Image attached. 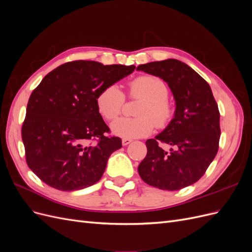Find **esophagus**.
Instances as JSON below:
<instances>
[{"mask_svg":"<svg viewBox=\"0 0 252 252\" xmlns=\"http://www.w3.org/2000/svg\"><path fill=\"white\" fill-rule=\"evenodd\" d=\"M131 139H122V144H123V146H126V145L130 144Z\"/></svg>","mask_w":252,"mask_h":252,"instance_id":"1","label":"esophagus"}]
</instances>
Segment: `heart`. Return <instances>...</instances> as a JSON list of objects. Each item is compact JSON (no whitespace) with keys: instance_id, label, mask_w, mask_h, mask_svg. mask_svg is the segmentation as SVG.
Segmentation results:
<instances>
[{"instance_id":"heart-1","label":"heart","mask_w":252,"mask_h":252,"mask_svg":"<svg viewBox=\"0 0 252 252\" xmlns=\"http://www.w3.org/2000/svg\"><path fill=\"white\" fill-rule=\"evenodd\" d=\"M130 95L144 100L136 112L138 118H123L114 122L112 132L122 139H135L149 135L155 126L165 128L173 119L174 112L168 102L167 83L155 75H139L128 84ZM125 95L116 84L104 88L96 96L97 110L108 121L117 119L123 109Z\"/></svg>"}]
</instances>
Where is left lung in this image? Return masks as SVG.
Instances as JSON below:
<instances>
[{
    "instance_id": "obj_1",
    "label": "left lung",
    "mask_w": 252,
    "mask_h": 252,
    "mask_svg": "<svg viewBox=\"0 0 252 252\" xmlns=\"http://www.w3.org/2000/svg\"><path fill=\"white\" fill-rule=\"evenodd\" d=\"M136 70L163 79L175 100L169 125L146 141L147 155L138 167L140 177L146 184L169 191L193 185L219 150L220 112L209 84L175 59L142 64ZM158 140L170 143L171 151L159 148Z\"/></svg>"
}]
</instances>
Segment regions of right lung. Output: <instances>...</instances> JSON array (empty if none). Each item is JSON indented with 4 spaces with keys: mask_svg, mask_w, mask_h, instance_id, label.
Here are the masks:
<instances>
[{
    "mask_svg": "<svg viewBox=\"0 0 252 252\" xmlns=\"http://www.w3.org/2000/svg\"><path fill=\"white\" fill-rule=\"evenodd\" d=\"M134 69V65L72 61L45 75L32 91L22 140L28 167L45 184L73 191L101 180L122 140L105 136L110 129L97 110L96 96ZM90 139L97 145L86 147Z\"/></svg>",
    "mask_w": 252,
    "mask_h": 252,
    "instance_id": "1",
    "label": "right lung"
}]
</instances>
